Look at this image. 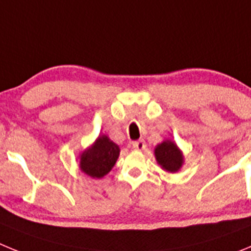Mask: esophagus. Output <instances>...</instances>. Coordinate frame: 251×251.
Listing matches in <instances>:
<instances>
[{
	"label": "esophagus",
	"instance_id": "34e87169",
	"mask_svg": "<svg viewBox=\"0 0 251 251\" xmlns=\"http://www.w3.org/2000/svg\"><path fill=\"white\" fill-rule=\"evenodd\" d=\"M132 147L137 151H143L146 148V142L143 139H139V141L132 142Z\"/></svg>",
	"mask_w": 251,
	"mask_h": 251
}]
</instances>
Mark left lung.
<instances>
[{"label":"left lung","mask_w":251,"mask_h":251,"mask_svg":"<svg viewBox=\"0 0 251 251\" xmlns=\"http://www.w3.org/2000/svg\"><path fill=\"white\" fill-rule=\"evenodd\" d=\"M154 156L162 168L167 172H177L183 165V154L175 142L166 139L154 148Z\"/></svg>","instance_id":"obj_1"}]
</instances>
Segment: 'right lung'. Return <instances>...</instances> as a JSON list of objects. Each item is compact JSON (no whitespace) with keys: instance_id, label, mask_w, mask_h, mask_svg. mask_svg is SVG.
Here are the masks:
<instances>
[{"instance_id":"add662e5","label":"right lung","mask_w":251,"mask_h":251,"mask_svg":"<svg viewBox=\"0 0 251 251\" xmlns=\"http://www.w3.org/2000/svg\"><path fill=\"white\" fill-rule=\"evenodd\" d=\"M119 147L105 134L99 136L97 141L80 154V170L93 178H101L113 167L119 157Z\"/></svg>"}]
</instances>
